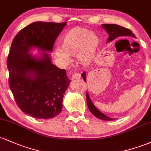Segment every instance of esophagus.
Masks as SVG:
<instances>
[{"instance_id": "obj_1", "label": "esophagus", "mask_w": 151, "mask_h": 151, "mask_svg": "<svg viewBox=\"0 0 151 151\" xmlns=\"http://www.w3.org/2000/svg\"><path fill=\"white\" fill-rule=\"evenodd\" d=\"M72 80H77V79H80V74H77V73H74V74H72Z\"/></svg>"}]
</instances>
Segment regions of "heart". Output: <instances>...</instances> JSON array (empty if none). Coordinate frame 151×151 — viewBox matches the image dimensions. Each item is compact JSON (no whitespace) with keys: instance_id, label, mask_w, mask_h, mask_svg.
Wrapping results in <instances>:
<instances>
[{"instance_id":"obj_1","label":"heart","mask_w":151,"mask_h":151,"mask_svg":"<svg viewBox=\"0 0 151 151\" xmlns=\"http://www.w3.org/2000/svg\"><path fill=\"white\" fill-rule=\"evenodd\" d=\"M99 47V39L96 34L84 27H76L71 29L62 37L61 49L58 48L55 54L66 62L70 57L78 55L82 64H88L93 60Z\"/></svg>"}]
</instances>
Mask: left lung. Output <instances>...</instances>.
Wrapping results in <instances>:
<instances>
[{
    "instance_id": "8db88e82",
    "label": "left lung",
    "mask_w": 151,
    "mask_h": 151,
    "mask_svg": "<svg viewBox=\"0 0 151 151\" xmlns=\"http://www.w3.org/2000/svg\"><path fill=\"white\" fill-rule=\"evenodd\" d=\"M103 27L106 30L109 35V37L108 39V42H111V41L114 40L116 39V38L121 37H136L135 35L133 33L132 31L129 29L126 28V27H122V26L116 25V24H103ZM83 79L86 81V75L85 72H84L82 74ZM86 103H87L88 108H89L90 112L93 114L94 116L99 119H102L104 121H112L114 119H111V118L108 117L106 116L105 114L101 113L100 111H99L95 107V106L91 102V99H90L89 94L86 92Z\"/></svg>"
}]
</instances>
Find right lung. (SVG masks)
I'll return each instance as SVG.
<instances>
[{
	"label": "right lung",
	"instance_id": "1",
	"mask_svg": "<svg viewBox=\"0 0 151 151\" xmlns=\"http://www.w3.org/2000/svg\"><path fill=\"white\" fill-rule=\"evenodd\" d=\"M66 22H35L15 35L7 60L10 89L17 105L36 119H52L62 111V101L70 79L65 70L51 63L45 52H52ZM45 51L36 58L32 47Z\"/></svg>",
	"mask_w": 151,
	"mask_h": 151
}]
</instances>
